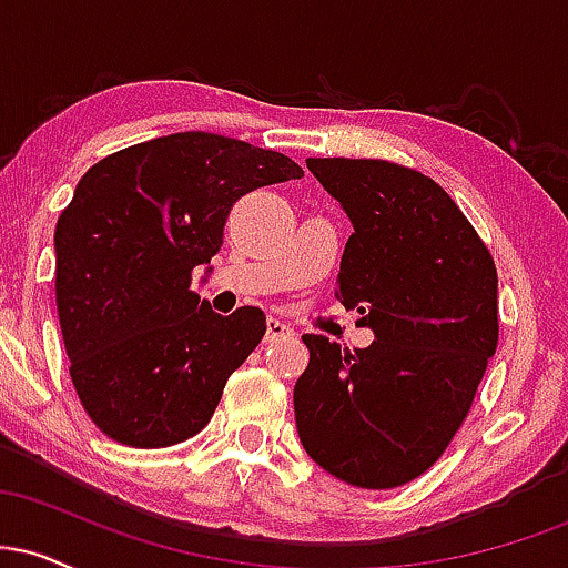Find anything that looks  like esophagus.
<instances>
[{"label": "esophagus", "instance_id": "esophagus-1", "mask_svg": "<svg viewBox=\"0 0 568 568\" xmlns=\"http://www.w3.org/2000/svg\"><path fill=\"white\" fill-rule=\"evenodd\" d=\"M285 336H293L291 325L280 321V317H266V342H277V338Z\"/></svg>", "mask_w": 568, "mask_h": 568}]
</instances>
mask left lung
<instances>
[{
  "label": "left lung",
  "mask_w": 568,
  "mask_h": 568,
  "mask_svg": "<svg viewBox=\"0 0 568 568\" xmlns=\"http://www.w3.org/2000/svg\"><path fill=\"white\" fill-rule=\"evenodd\" d=\"M306 168L352 221L336 298L361 312L374 342L349 352L302 336L298 438L344 484L403 486L446 452L497 352V266L425 173L347 158H310Z\"/></svg>",
  "instance_id": "8db88e82"
}]
</instances>
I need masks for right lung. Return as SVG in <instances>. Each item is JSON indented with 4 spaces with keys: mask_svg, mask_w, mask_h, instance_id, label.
<instances>
[{
    "mask_svg": "<svg viewBox=\"0 0 568 568\" xmlns=\"http://www.w3.org/2000/svg\"><path fill=\"white\" fill-rule=\"evenodd\" d=\"M285 154L226 135L173 133L95 162L55 224V304L71 382L103 435L165 448L211 422L266 317H221L192 272L211 264L232 205L302 179Z\"/></svg>",
    "mask_w": 568,
    "mask_h": 568,
    "instance_id": "add662e5",
    "label": "right lung"
}]
</instances>
